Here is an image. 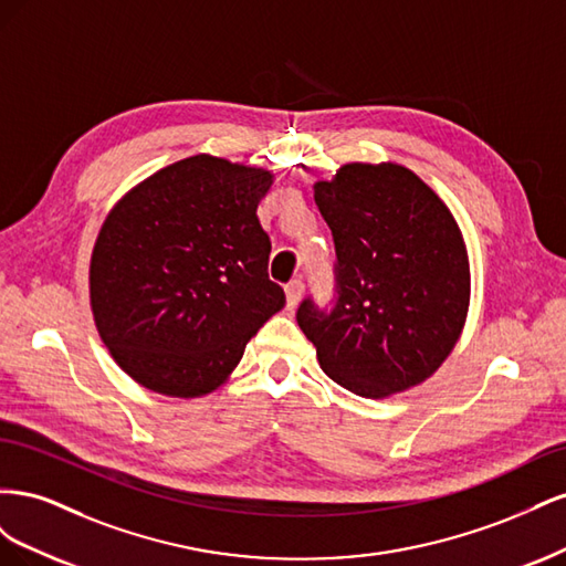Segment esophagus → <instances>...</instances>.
Returning a JSON list of instances; mask_svg holds the SVG:
<instances>
[{
    "label": "esophagus",
    "instance_id": "obj_1",
    "mask_svg": "<svg viewBox=\"0 0 566 566\" xmlns=\"http://www.w3.org/2000/svg\"><path fill=\"white\" fill-rule=\"evenodd\" d=\"M302 293H304V283L300 279H293V281L285 285V297H287L290 310H293V306H297V302L302 300Z\"/></svg>",
    "mask_w": 566,
    "mask_h": 566
}]
</instances>
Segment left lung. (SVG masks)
<instances>
[{
	"label": "left lung",
	"instance_id": "8db88e82",
	"mask_svg": "<svg viewBox=\"0 0 566 566\" xmlns=\"http://www.w3.org/2000/svg\"><path fill=\"white\" fill-rule=\"evenodd\" d=\"M335 243V293L297 310L337 385L368 399L420 385L441 366L470 302L468 252L447 205L401 165H345L314 186Z\"/></svg>",
	"mask_w": 566,
	"mask_h": 566
}]
</instances>
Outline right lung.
<instances>
[{
    "label": "right lung",
    "instance_id": "obj_1",
    "mask_svg": "<svg viewBox=\"0 0 566 566\" xmlns=\"http://www.w3.org/2000/svg\"><path fill=\"white\" fill-rule=\"evenodd\" d=\"M269 184L266 169L193 156L115 205L92 254V312L136 382L167 397L208 394L283 310L256 217Z\"/></svg>",
    "mask_w": 566,
    "mask_h": 566
}]
</instances>
